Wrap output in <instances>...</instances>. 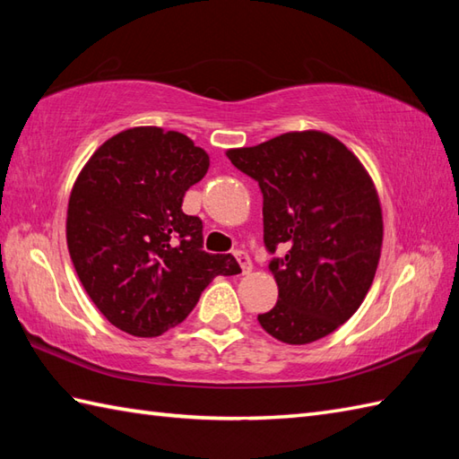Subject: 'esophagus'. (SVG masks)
<instances>
[{"instance_id":"esophagus-1","label":"esophagus","mask_w":459,"mask_h":459,"mask_svg":"<svg viewBox=\"0 0 459 459\" xmlns=\"http://www.w3.org/2000/svg\"><path fill=\"white\" fill-rule=\"evenodd\" d=\"M235 256H237L238 264L242 268V274H250V272H252V260H250V256L247 255V252L245 250H237Z\"/></svg>"}]
</instances>
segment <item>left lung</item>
I'll return each instance as SVG.
<instances>
[{
	"instance_id": "1",
	"label": "left lung",
	"mask_w": 459,
	"mask_h": 459,
	"mask_svg": "<svg viewBox=\"0 0 459 459\" xmlns=\"http://www.w3.org/2000/svg\"><path fill=\"white\" fill-rule=\"evenodd\" d=\"M258 181L264 245L278 301L260 314L281 343L306 345L355 314L373 284L383 247V212L363 165L333 135L288 132L227 152Z\"/></svg>"
}]
</instances>
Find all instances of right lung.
<instances>
[{"label": "right lung", "mask_w": 459, "mask_h": 459, "mask_svg": "<svg viewBox=\"0 0 459 459\" xmlns=\"http://www.w3.org/2000/svg\"><path fill=\"white\" fill-rule=\"evenodd\" d=\"M207 169V152L185 134L140 126L104 142L76 178L68 252L114 327L158 337L191 314L214 276L240 272L235 256L203 250V221L181 209Z\"/></svg>", "instance_id": "right-lung-1"}]
</instances>
